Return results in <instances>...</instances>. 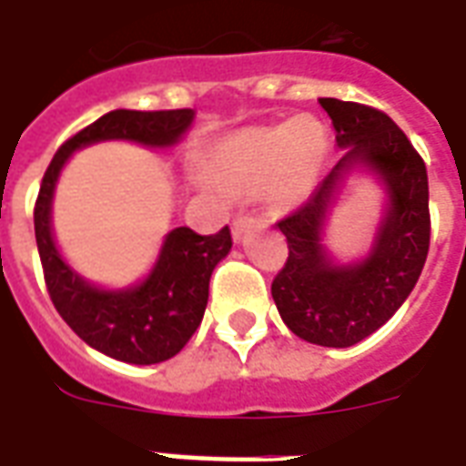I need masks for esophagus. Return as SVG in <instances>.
<instances>
[{
  "label": "esophagus",
  "instance_id": "obj_1",
  "mask_svg": "<svg viewBox=\"0 0 466 466\" xmlns=\"http://www.w3.org/2000/svg\"><path fill=\"white\" fill-rule=\"evenodd\" d=\"M255 218H250V216H238L236 220H233V226H230V233H233V240H240V238L246 236L248 228H253Z\"/></svg>",
  "mask_w": 466,
  "mask_h": 466
}]
</instances>
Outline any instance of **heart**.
Instances as JSON below:
<instances>
[{
	"label": "heart",
	"mask_w": 466,
	"mask_h": 466,
	"mask_svg": "<svg viewBox=\"0 0 466 466\" xmlns=\"http://www.w3.org/2000/svg\"><path fill=\"white\" fill-rule=\"evenodd\" d=\"M327 159L324 125L295 117L223 139L213 154L208 187L230 196L265 194L278 208H297L319 187Z\"/></svg>",
	"instance_id": "1"
}]
</instances>
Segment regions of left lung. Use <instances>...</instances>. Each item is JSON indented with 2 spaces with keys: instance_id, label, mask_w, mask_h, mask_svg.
<instances>
[{
  "instance_id": "8db88e82",
  "label": "left lung",
  "mask_w": 466,
  "mask_h": 466,
  "mask_svg": "<svg viewBox=\"0 0 466 466\" xmlns=\"http://www.w3.org/2000/svg\"><path fill=\"white\" fill-rule=\"evenodd\" d=\"M319 105L337 129L341 159L309 201L278 223L289 258L272 279V299L292 334L346 349L379 331L418 282L430 248L428 171L388 115L337 97H321ZM353 173L380 184L384 206L371 246L341 261L326 246V226Z\"/></svg>"
}]
</instances>
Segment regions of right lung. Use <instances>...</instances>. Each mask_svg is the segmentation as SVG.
<instances>
[{
	"label": "right lung",
	"instance_id": "add662e5",
	"mask_svg": "<svg viewBox=\"0 0 466 466\" xmlns=\"http://www.w3.org/2000/svg\"><path fill=\"white\" fill-rule=\"evenodd\" d=\"M194 117V110H110L56 152L41 181L34 230L51 302L90 349L115 361L162 363L187 346L204 319L213 270L233 248L230 230L226 226L216 236H198L187 226L169 230L145 278L125 287L97 285L83 278L56 243V184L78 149L100 142L171 149L191 129Z\"/></svg>",
	"mask_w": 466,
	"mask_h": 466
}]
</instances>
